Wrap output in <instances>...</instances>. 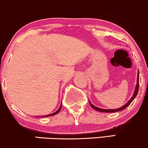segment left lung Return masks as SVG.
Here are the masks:
<instances>
[{"label": "left lung", "mask_w": 148, "mask_h": 148, "mask_svg": "<svg viewBox=\"0 0 148 148\" xmlns=\"http://www.w3.org/2000/svg\"><path fill=\"white\" fill-rule=\"evenodd\" d=\"M138 86H139V71H138V73H137V79H136V84L135 89H134V93H133V95H132V97H131L130 99H129V101H127L125 105H123L122 107L119 108H116V109H102V108H98V107L92 105V103H90V101H89V103H90V105L91 106V107H92V108L95 109V110H97V111H99V112H118V111H121L122 110H123L124 108H125L126 107L130 105L131 103H132V101H133V100H134V98L136 97V96L137 95V94H138Z\"/></svg>", "instance_id": "8db88e82"}]
</instances>
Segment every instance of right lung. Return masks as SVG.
<instances>
[{"label":"right lung","instance_id":"right-lung-1","mask_svg":"<svg viewBox=\"0 0 148 148\" xmlns=\"http://www.w3.org/2000/svg\"><path fill=\"white\" fill-rule=\"evenodd\" d=\"M61 108H62V103H61V105H60V106L59 108V109L56 111V112H55L54 113H52V114H47V115H45V116H41L42 117H45V116H53V115H55V114H57L58 112H60V110H61Z\"/></svg>","mask_w":148,"mask_h":148}]
</instances>
